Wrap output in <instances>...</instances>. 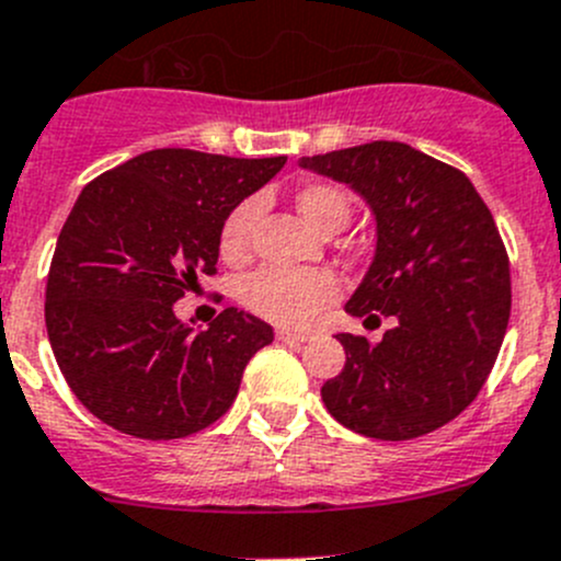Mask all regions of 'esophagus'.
Returning <instances> with one entry per match:
<instances>
[{"label":"esophagus","instance_id":"1","mask_svg":"<svg viewBox=\"0 0 561 561\" xmlns=\"http://www.w3.org/2000/svg\"><path fill=\"white\" fill-rule=\"evenodd\" d=\"M276 339H279V342H287V344H304V342H309V333L290 331V328H276Z\"/></svg>","mask_w":561,"mask_h":561}]
</instances>
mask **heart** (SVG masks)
I'll return each mask as SVG.
<instances>
[{"mask_svg": "<svg viewBox=\"0 0 561 561\" xmlns=\"http://www.w3.org/2000/svg\"><path fill=\"white\" fill-rule=\"evenodd\" d=\"M296 208L322 236L339 233L353 217V201L331 181H307L296 192ZM260 217L257 197H247L219 228V254L225 263H247L252 230ZM339 296V279L325 268H260L239 282V301L260 320L279 328H304Z\"/></svg>", "mask_w": 561, "mask_h": 561, "instance_id": "heart-1", "label": "heart"}]
</instances>
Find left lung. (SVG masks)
<instances>
[{"mask_svg": "<svg viewBox=\"0 0 561 561\" xmlns=\"http://www.w3.org/2000/svg\"><path fill=\"white\" fill-rule=\"evenodd\" d=\"M301 168L350 184L377 219V252L347 312L393 317L380 344L339 333L342 375L322 401L342 426L415 439L461 415L511 320V260L472 181L399 140L304 157Z\"/></svg>", "mask_w": 561, "mask_h": 561, "instance_id": "obj_1", "label": "left lung"}]
</instances>
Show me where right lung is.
<instances>
[{
    "label": "right lung",
    "instance_id": "right-lung-1",
    "mask_svg": "<svg viewBox=\"0 0 561 561\" xmlns=\"http://www.w3.org/2000/svg\"><path fill=\"white\" fill-rule=\"evenodd\" d=\"M285 160L154 149L83 186L50 260L45 328L94 417L140 439H179L230 410L274 328L228 307L195 333L173 304L217 274L225 217Z\"/></svg>",
    "mask_w": 561,
    "mask_h": 561
}]
</instances>
